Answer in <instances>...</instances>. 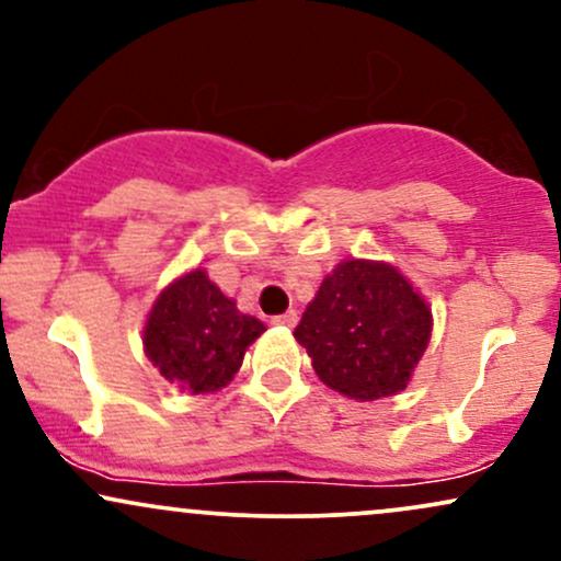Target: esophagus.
Here are the masks:
<instances>
[{
  "label": "esophagus",
  "instance_id": "esophagus-1",
  "mask_svg": "<svg viewBox=\"0 0 561 561\" xmlns=\"http://www.w3.org/2000/svg\"><path fill=\"white\" fill-rule=\"evenodd\" d=\"M276 327H295L298 324V311H287V313H279V317L272 319Z\"/></svg>",
  "mask_w": 561,
  "mask_h": 561
}]
</instances>
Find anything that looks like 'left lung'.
<instances>
[{"label":"left lung","mask_w":561,"mask_h":561,"mask_svg":"<svg viewBox=\"0 0 561 561\" xmlns=\"http://www.w3.org/2000/svg\"><path fill=\"white\" fill-rule=\"evenodd\" d=\"M433 334V308L392 263L347 259L321 282L295 340L321 382L353 401L398 396Z\"/></svg>","instance_id":"left-lung-1"}]
</instances>
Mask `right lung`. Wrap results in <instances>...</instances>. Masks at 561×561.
<instances>
[{"label":"right lung","mask_w":561,"mask_h":561,"mask_svg":"<svg viewBox=\"0 0 561 561\" xmlns=\"http://www.w3.org/2000/svg\"><path fill=\"white\" fill-rule=\"evenodd\" d=\"M266 332L227 298L205 268H190L160 289L141 327L145 356L182 392L208 396L234 379L244 351Z\"/></svg>","instance_id":"add662e5"}]
</instances>
